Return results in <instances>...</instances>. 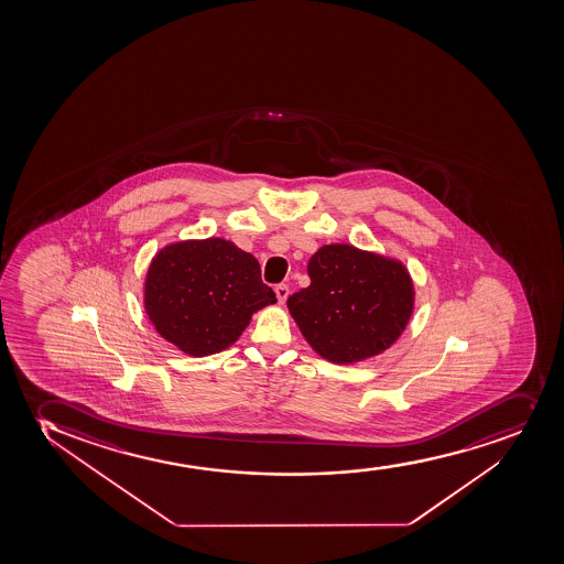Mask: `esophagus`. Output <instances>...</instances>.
<instances>
[{
    "instance_id": "esophagus-1",
    "label": "esophagus",
    "mask_w": 564,
    "mask_h": 564,
    "mask_svg": "<svg viewBox=\"0 0 564 564\" xmlns=\"http://www.w3.org/2000/svg\"><path fill=\"white\" fill-rule=\"evenodd\" d=\"M275 296H278L279 303H285L286 297H289V286H286V285L275 286Z\"/></svg>"
}]
</instances>
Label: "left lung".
I'll return each mask as SVG.
<instances>
[{"label":"left lung","instance_id":"obj_1","mask_svg":"<svg viewBox=\"0 0 564 564\" xmlns=\"http://www.w3.org/2000/svg\"><path fill=\"white\" fill-rule=\"evenodd\" d=\"M311 285L286 300L289 313L321 358L351 365L388 350L412 318L415 289L397 259L350 243L313 257Z\"/></svg>","mask_w":564,"mask_h":564}]
</instances>
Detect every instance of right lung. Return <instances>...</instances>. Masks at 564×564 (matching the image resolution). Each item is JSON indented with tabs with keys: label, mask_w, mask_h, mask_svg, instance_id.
Returning a JSON list of instances; mask_svg holds the SVG:
<instances>
[{
	"label": "right lung",
	"mask_w": 564,
	"mask_h": 564,
	"mask_svg": "<svg viewBox=\"0 0 564 564\" xmlns=\"http://www.w3.org/2000/svg\"><path fill=\"white\" fill-rule=\"evenodd\" d=\"M278 297L261 264L225 238L182 240L160 249L147 270V315L178 350L205 358L237 343L251 316Z\"/></svg>",
	"instance_id": "add662e5"
}]
</instances>
